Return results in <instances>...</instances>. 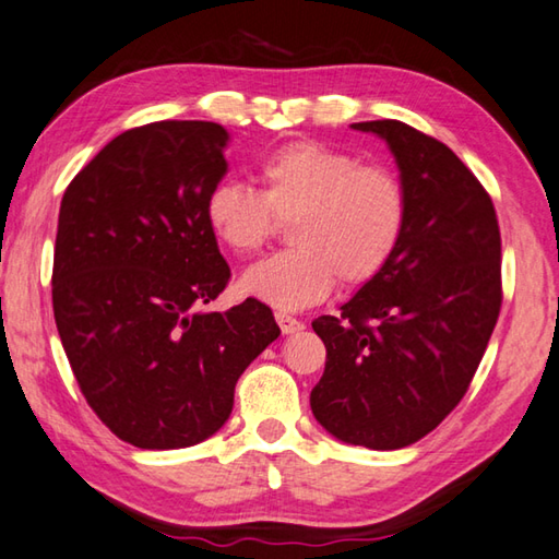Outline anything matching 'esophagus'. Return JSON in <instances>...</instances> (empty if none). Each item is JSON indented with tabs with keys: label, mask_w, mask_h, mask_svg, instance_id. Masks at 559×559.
Returning <instances> with one entry per match:
<instances>
[{
	"label": "esophagus",
	"mask_w": 559,
	"mask_h": 559,
	"mask_svg": "<svg viewBox=\"0 0 559 559\" xmlns=\"http://www.w3.org/2000/svg\"><path fill=\"white\" fill-rule=\"evenodd\" d=\"M275 319H277V323H280V329H282V333L284 335H292V333H299V331H304V323L299 321V319H294V316H289V313H275Z\"/></svg>",
	"instance_id": "34e87169"
}]
</instances>
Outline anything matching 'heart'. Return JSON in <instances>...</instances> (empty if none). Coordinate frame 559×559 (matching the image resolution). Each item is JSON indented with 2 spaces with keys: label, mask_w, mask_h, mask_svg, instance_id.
Returning <instances> with one entry per match:
<instances>
[{
  "label": "heart",
  "mask_w": 559,
  "mask_h": 559,
  "mask_svg": "<svg viewBox=\"0 0 559 559\" xmlns=\"http://www.w3.org/2000/svg\"><path fill=\"white\" fill-rule=\"evenodd\" d=\"M262 189L218 182L204 202L206 226L221 246L250 255L289 221V250L258 262L240 277L248 297L297 311L319 304L335 280L360 287L374 280L402 243L406 189L386 167L319 141H294L258 165Z\"/></svg>",
  "instance_id": "1"
}]
</instances>
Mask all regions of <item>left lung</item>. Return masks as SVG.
<instances>
[{
  "label": "left lung",
  "instance_id": "8db88e82",
  "mask_svg": "<svg viewBox=\"0 0 559 559\" xmlns=\"http://www.w3.org/2000/svg\"><path fill=\"white\" fill-rule=\"evenodd\" d=\"M392 151L406 228L389 265L341 316L311 325L325 370L311 411L333 438L399 450L465 396L501 309V236L489 194L445 143L402 121H360Z\"/></svg>",
  "mask_w": 559,
  "mask_h": 559
}]
</instances>
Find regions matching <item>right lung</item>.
Segmentation results:
<instances>
[{"instance_id":"right-lung-1","label":"right lung","mask_w":559,"mask_h":559,"mask_svg":"<svg viewBox=\"0 0 559 559\" xmlns=\"http://www.w3.org/2000/svg\"><path fill=\"white\" fill-rule=\"evenodd\" d=\"M228 131L157 121L116 135L60 202L52 313L87 404L143 450L202 443L226 424L246 367L277 341L255 299L204 311L230 270L204 218Z\"/></svg>"}]
</instances>
